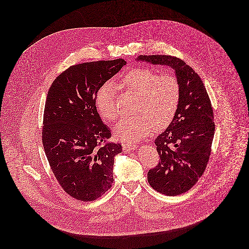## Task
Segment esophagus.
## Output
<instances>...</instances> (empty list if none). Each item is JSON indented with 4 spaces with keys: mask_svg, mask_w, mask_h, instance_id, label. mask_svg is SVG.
Instances as JSON below:
<instances>
[{
    "mask_svg": "<svg viewBox=\"0 0 249 249\" xmlns=\"http://www.w3.org/2000/svg\"><path fill=\"white\" fill-rule=\"evenodd\" d=\"M135 148H137V145L132 143V142H124V143H123V150L124 152H128V151L134 150Z\"/></svg>",
    "mask_w": 249,
    "mask_h": 249,
    "instance_id": "esophagus-1",
    "label": "esophagus"
}]
</instances>
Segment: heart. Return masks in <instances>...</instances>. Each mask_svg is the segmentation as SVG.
I'll list each match as a JSON object with an SVG mask.
<instances>
[{"label":"heart","instance_id":"heart-1","mask_svg":"<svg viewBox=\"0 0 249 249\" xmlns=\"http://www.w3.org/2000/svg\"><path fill=\"white\" fill-rule=\"evenodd\" d=\"M128 90L139 96L138 114L123 118L115 127V135L122 141H138L155 129H164L173 122L180 102V86L172 74L159 75L150 69H135L121 80ZM97 105L108 121L119 116L114 88L107 84L99 92Z\"/></svg>","mask_w":249,"mask_h":249}]
</instances>
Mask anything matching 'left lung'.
Instances as JSON below:
<instances>
[{
  "instance_id": "8db88e82",
  "label": "left lung",
  "mask_w": 249,
  "mask_h": 249,
  "mask_svg": "<svg viewBox=\"0 0 249 249\" xmlns=\"http://www.w3.org/2000/svg\"><path fill=\"white\" fill-rule=\"evenodd\" d=\"M136 61L174 69L180 86L176 116L154 141L159 164L147 173L155 191L178 196L194 187L207 166L214 134L211 101L199 75L178 57L139 55Z\"/></svg>"
}]
</instances>
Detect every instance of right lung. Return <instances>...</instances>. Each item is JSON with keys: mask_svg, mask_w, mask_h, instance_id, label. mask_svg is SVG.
I'll return each instance as SVG.
<instances>
[{"mask_svg": "<svg viewBox=\"0 0 249 249\" xmlns=\"http://www.w3.org/2000/svg\"><path fill=\"white\" fill-rule=\"evenodd\" d=\"M126 62H86L61 72L49 89L42 141L52 171L73 198L92 201L113 183L115 156L122 144L107 142L110 129L96 107L100 88Z\"/></svg>", "mask_w": 249, "mask_h": 249, "instance_id": "right-lung-1", "label": "right lung"}]
</instances>
